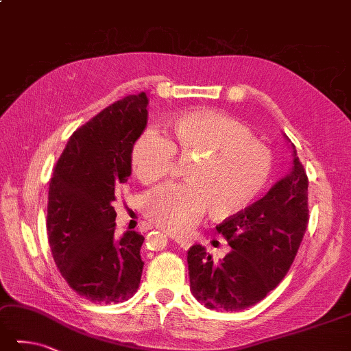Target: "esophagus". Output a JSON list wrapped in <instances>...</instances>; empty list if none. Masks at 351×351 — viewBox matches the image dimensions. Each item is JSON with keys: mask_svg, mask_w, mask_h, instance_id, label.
Returning a JSON list of instances; mask_svg holds the SVG:
<instances>
[{"mask_svg": "<svg viewBox=\"0 0 351 351\" xmlns=\"http://www.w3.org/2000/svg\"><path fill=\"white\" fill-rule=\"evenodd\" d=\"M171 238H173V240L178 244V246H180V247L184 249V250L193 246V240H189V238H186V237H182V235H171Z\"/></svg>", "mask_w": 351, "mask_h": 351, "instance_id": "1", "label": "esophagus"}]
</instances>
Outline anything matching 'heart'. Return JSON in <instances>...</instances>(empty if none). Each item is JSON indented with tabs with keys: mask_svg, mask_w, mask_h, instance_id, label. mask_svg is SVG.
I'll use <instances>...</instances> for the list:
<instances>
[{
	"mask_svg": "<svg viewBox=\"0 0 351 351\" xmlns=\"http://www.w3.org/2000/svg\"><path fill=\"white\" fill-rule=\"evenodd\" d=\"M169 131L171 141L154 128L145 130L131 148V168L142 183L167 176L176 153L194 158L184 171L188 184H162L143 195L142 210L151 223L183 232L204 209L214 220H228L267 186L272 153L238 119L204 108L174 117Z\"/></svg>",
	"mask_w": 351,
	"mask_h": 351,
	"instance_id": "heart-1",
	"label": "heart"
}]
</instances>
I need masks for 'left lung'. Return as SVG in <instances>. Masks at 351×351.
<instances>
[{"label": "left lung", "mask_w": 351, "mask_h": 351, "mask_svg": "<svg viewBox=\"0 0 351 351\" xmlns=\"http://www.w3.org/2000/svg\"><path fill=\"white\" fill-rule=\"evenodd\" d=\"M292 149V168L261 200L218 224L232 250L214 261L202 244L188 250L191 293L210 310L255 306L289 272L308 223V178Z\"/></svg>", "instance_id": "8db88e82"}]
</instances>
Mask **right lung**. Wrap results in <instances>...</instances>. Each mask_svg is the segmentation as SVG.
Here are the masks:
<instances>
[{"label":"right lung","mask_w":351,"mask_h":351,"mask_svg":"<svg viewBox=\"0 0 351 351\" xmlns=\"http://www.w3.org/2000/svg\"><path fill=\"white\" fill-rule=\"evenodd\" d=\"M148 97L127 96L76 130L49 184L47 235L59 272L91 302L127 301L141 282L145 238L114 234L116 189L131 176V148L148 122Z\"/></svg>","instance_id":"add662e5"}]
</instances>
